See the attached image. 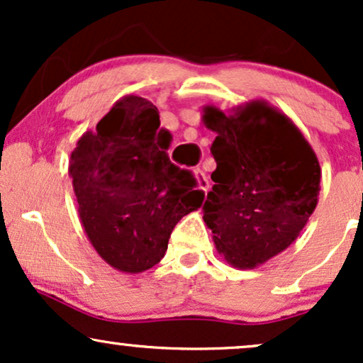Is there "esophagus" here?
Returning <instances> with one entry per match:
<instances>
[{"instance_id": "esophagus-1", "label": "esophagus", "mask_w": 363, "mask_h": 363, "mask_svg": "<svg viewBox=\"0 0 363 363\" xmlns=\"http://www.w3.org/2000/svg\"><path fill=\"white\" fill-rule=\"evenodd\" d=\"M194 177H196V184H198V189L201 191H208V187H210V182H208V177L205 176V172L203 170H194Z\"/></svg>"}]
</instances>
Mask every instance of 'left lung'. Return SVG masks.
I'll list each match as a JSON object with an SVG mask.
<instances>
[{
  "label": "left lung",
  "instance_id": "left-lung-1",
  "mask_svg": "<svg viewBox=\"0 0 363 363\" xmlns=\"http://www.w3.org/2000/svg\"><path fill=\"white\" fill-rule=\"evenodd\" d=\"M201 121L216 133L203 220L220 256L252 269L294 244L314 213L318 155L294 121L261 99L230 114L205 106Z\"/></svg>",
  "mask_w": 363,
  "mask_h": 363
}]
</instances>
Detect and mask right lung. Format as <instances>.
Segmentation results:
<instances>
[{
  "mask_svg": "<svg viewBox=\"0 0 363 363\" xmlns=\"http://www.w3.org/2000/svg\"><path fill=\"white\" fill-rule=\"evenodd\" d=\"M170 138L152 102L124 95L72 152L68 172L82 227L118 272L155 266L176 223L205 199L193 174L169 160Z\"/></svg>",
  "mask_w": 363,
  "mask_h": 363,
  "instance_id": "obj_1",
  "label": "right lung"
}]
</instances>
